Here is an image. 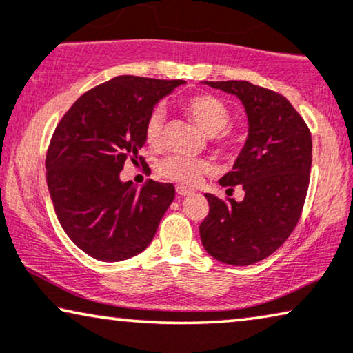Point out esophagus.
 Segmentation results:
<instances>
[{"instance_id": "obj_1", "label": "esophagus", "mask_w": 353, "mask_h": 353, "mask_svg": "<svg viewBox=\"0 0 353 353\" xmlns=\"http://www.w3.org/2000/svg\"><path fill=\"white\" fill-rule=\"evenodd\" d=\"M176 192H177V195H181V196H189L194 194V192H192L190 189H187V187H184V185H177Z\"/></svg>"}]
</instances>
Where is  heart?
<instances>
[{
    "instance_id": "b5f03b06",
    "label": "heart",
    "mask_w": 353,
    "mask_h": 353,
    "mask_svg": "<svg viewBox=\"0 0 353 353\" xmlns=\"http://www.w3.org/2000/svg\"><path fill=\"white\" fill-rule=\"evenodd\" d=\"M185 110L194 117L196 124L203 129V132L208 135H218L223 132L231 121V112H229L228 106L211 95H196L190 98L185 103ZM164 128H166V111L161 106H158L150 112L147 124H145L147 142L150 145L161 143ZM211 171H213V164L208 159L181 157V154H172V157L164 158L159 163L161 176L184 185L199 184L201 177Z\"/></svg>"
}]
</instances>
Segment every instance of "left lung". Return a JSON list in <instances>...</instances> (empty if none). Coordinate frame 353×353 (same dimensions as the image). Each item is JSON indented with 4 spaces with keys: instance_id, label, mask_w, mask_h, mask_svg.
I'll return each instance as SVG.
<instances>
[{
    "instance_id": "1",
    "label": "left lung",
    "mask_w": 353,
    "mask_h": 353,
    "mask_svg": "<svg viewBox=\"0 0 353 353\" xmlns=\"http://www.w3.org/2000/svg\"><path fill=\"white\" fill-rule=\"evenodd\" d=\"M241 100L248 134L223 187L242 185V201L205 194L210 213L200 224L205 250L221 263L265 260L290 236L302 213L312 169V134L289 100L245 81L203 82Z\"/></svg>"
}]
</instances>
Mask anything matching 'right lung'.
Here are the masks:
<instances>
[{
    "instance_id": "obj_1",
    "label": "right lung",
    "mask_w": 353,
    "mask_h": 353,
    "mask_svg": "<svg viewBox=\"0 0 353 353\" xmlns=\"http://www.w3.org/2000/svg\"><path fill=\"white\" fill-rule=\"evenodd\" d=\"M184 81L119 75L70 106L46 153V184L64 232L100 261L129 260L153 241L172 203V184L122 182L125 159L142 161L145 124Z\"/></svg>"
}]
</instances>
